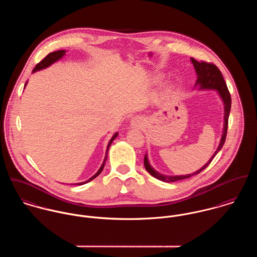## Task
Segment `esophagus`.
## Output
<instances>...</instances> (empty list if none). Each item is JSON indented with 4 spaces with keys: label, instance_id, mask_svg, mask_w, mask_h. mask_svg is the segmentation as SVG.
Here are the masks:
<instances>
[{
    "label": "esophagus",
    "instance_id": "1",
    "mask_svg": "<svg viewBox=\"0 0 257 257\" xmlns=\"http://www.w3.org/2000/svg\"><path fill=\"white\" fill-rule=\"evenodd\" d=\"M142 122H141V120L139 119V118H133V120H132V125L133 126H135V127H141L142 126Z\"/></svg>",
    "mask_w": 257,
    "mask_h": 257
}]
</instances>
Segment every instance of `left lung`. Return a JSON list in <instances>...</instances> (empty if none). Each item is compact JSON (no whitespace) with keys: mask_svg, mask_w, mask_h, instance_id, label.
<instances>
[{"mask_svg":"<svg viewBox=\"0 0 257 257\" xmlns=\"http://www.w3.org/2000/svg\"><path fill=\"white\" fill-rule=\"evenodd\" d=\"M191 61L195 67L196 73H197V81H196V85L195 86H199L200 89L202 90H216L218 91L219 95H220V99L223 102V106H224V115H223V131H222V136L220 139V145L219 147L217 148L216 152L214 153V155L211 157V159L198 171L192 173V174H188V175H179V176H166V175H162L160 173H158L157 171H155L151 165L149 164L147 155L146 154L145 156V167L147 170V172L150 173V175H152L153 177H155L156 179L163 181V182H175L178 180H183L186 178H189L191 176L197 175L199 174L201 171H203L214 159V157L217 155V153L221 149V147L223 146L224 142H225V138H226V132H227V123H228V115H229V111H230V106H231V98H230V94L228 92V89L226 87V84L224 82V79L221 75L220 69L213 63H209V62H205V61H197L194 58H191Z\"/></svg>","mask_w":257,"mask_h":257,"instance_id":"obj_1","label":"left lung"}]
</instances>
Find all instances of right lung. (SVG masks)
Listing matches in <instances>:
<instances>
[{"mask_svg":"<svg viewBox=\"0 0 257 257\" xmlns=\"http://www.w3.org/2000/svg\"><path fill=\"white\" fill-rule=\"evenodd\" d=\"M65 50H57V51H54V52H51V53H49V54H47L39 63H37V65H36V67L34 68V70H33V72H37V71H39V70H42V69H44V68H46V67H48V66H50L51 64H53L54 62H56V61H58L59 59H61L64 55H65ZM28 83V82H27ZM27 83H26V85H27ZM117 137V133H115L113 136H112V138L110 139V143H109V145H108V147H107V150H106V155H105V158H104V161H103V163H102V165H101V167H100V169L98 170V172L94 175V176H92L90 179H88L87 181H85V182H81V183H78V185H83V184L88 183V182H90V181H92L94 178H96L97 176H99L100 174H101V172L103 171V169H104V166H105V163H106V160H107V158H108V151H109V147H110V145H111V143L113 142V140L115 139Z\"/></svg>","mask_w":257,"mask_h":257,"instance_id":"1","label":"right lung"}]
</instances>
